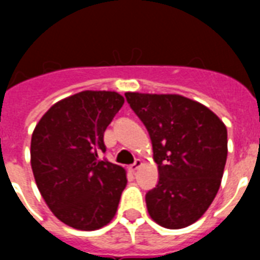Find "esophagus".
<instances>
[{"mask_svg":"<svg viewBox=\"0 0 260 260\" xmlns=\"http://www.w3.org/2000/svg\"><path fill=\"white\" fill-rule=\"evenodd\" d=\"M142 165H143L142 160H140V159H136V162L129 166V171L131 173H136V171H138V169H140V167H142Z\"/></svg>","mask_w":260,"mask_h":260,"instance_id":"obj_1","label":"esophagus"}]
</instances>
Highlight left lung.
Returning <instances> with one entry per match:
<instances>
[{
    "instance_id": "8db88e82",
    "label": "left lung",
    "mask_w": 260,
    "mask_h": 260,
    "mask_svg": "<svg viewBox=\"0 0 260 260\" xmlns=\"http://www.w3.org/2000/svg\"><path fill=\"white\" fill-rule=\"evenodd\" d=\"M152 142L159 182L146 196L160 226L179 230L202 217L217 194L228 154L225 124L179 94L125 93Z\"/></svg>"
}]
</instances>
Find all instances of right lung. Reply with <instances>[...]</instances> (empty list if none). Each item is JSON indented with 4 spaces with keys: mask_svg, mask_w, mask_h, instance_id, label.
<instances>
[{
    "mask_svg": "<svg viewBox=\"0 0 260 260\" xmlns=\"http://www.w3.org/2000/svg\"><path fill=\"white\" fill-rule=\"evenodd\" d=\"M124 97L116 91L85 90L51 106L30 140V166L43 200L66 225L100 230L117 212L126 171L98 160L104 132Z\"/></svg>",
    "mask_w": 260,
    "mask_h": 260,
    "instance_id": "obj_1",
    "label": "right lung"
}]
</instances>
